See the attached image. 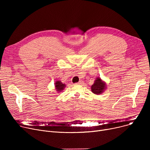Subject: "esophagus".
<instances>
[{
    "label": "esophagus",
    "instance_id": "34e87169",
    "mask_svg": "<svg viewBox=\"0 0 150 150\" xmlns=\"http://www.w3.org/2000/svg\"><path fill=\"white\" fill-rule=\"evenodd\" d=\"M81 83H83V81H80L79 82H78V83H76L75 84H81Z\"/></svg>",
    "mask_w": 150,
    "mask_h": 150
}]
</instances>
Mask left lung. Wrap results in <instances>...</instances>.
Segmentation results:
<instances>
[{
    "mask_svg": "<svg viewBox=\"0 0 150 150\" xmlns=\"http://www.w3.org/2000/svg\"><path fill=\"white\" fill-rule=\"evenodd\" d=\"M106 88V83L102 80L100 77H97L94 83L91 86V91L92 92L97 94V95H100V94L103 93Z\"/></svg>",
    "mask_w": 150,
    "mask_h": 150,
    "instance_id": "left-lung-1",
    "label": "left lung"
}]
</instances>
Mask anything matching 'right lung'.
I'll return each instance as SVG.
<instances>
[{
    "mask_svg": "<svg viewBox=\"0 0 150 150\" xmlns=\"http://www.w3.org/2000/svg\"><path fill=\"white\" fill-rule=\"evenodd\" d=\"M54 86H55V89L57 90L58 92H62L66 87V84L62 83L61 81H57L54 83Z\"/></svg>",
    "mask_w": 150,
    "mask_h": 150,
    "instance_id": "obj_1",
    "label": "right lung"
}]
</instances>
